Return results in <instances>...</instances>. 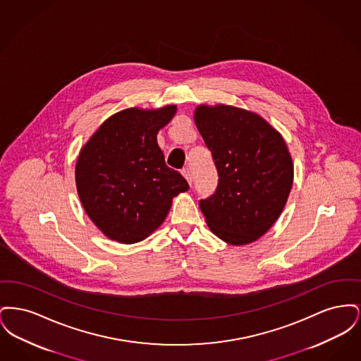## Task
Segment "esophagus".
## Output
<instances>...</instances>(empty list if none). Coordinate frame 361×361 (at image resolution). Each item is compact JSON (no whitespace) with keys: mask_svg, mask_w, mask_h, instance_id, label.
Wrapping results in <instances>:
<instances>
[{"mask_svg":"<svg viewBox=\"0 0 361 361\" xmlns=\"http://www.w3.org/2000/svg\"><path fill=\"white\" fill-rule=\"evenodd\" d=\"M181 173H183V176L185 177V180L188 181L189 185H190V184H192V174H190V171H189L188 168H184Z\"/></svg>","mask_w":361,"mask_h":361,"instance_id":"1","label":"esophagus"}]
</instances>
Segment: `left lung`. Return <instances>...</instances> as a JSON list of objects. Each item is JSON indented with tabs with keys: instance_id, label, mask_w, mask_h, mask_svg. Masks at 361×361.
Here are the masks:
<instances>
[{
	"instance_id": "8db88e82",
	"label": "left lung",
	"mask_w": 361,
	"mask_h": 361,
	"mask_svg": "<svg viewBox=\"0 0 361 361\" xmlns=\"http://www.w3.org/2000/svg\"><path fill=\"white\" fill-rule=\"evenodd\" d=\"M193 119L219 176L215 193L199 204L209 230L228 245L256 242L291 192L293 164L284 137L261 115L233 105L200 104Z\"/></svg>"
}]
</instances>
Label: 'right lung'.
Returning a JSON list of instances; mask_svg holds the SVG:
<instances>
[{
	"label": "right lung",
	"mask_w": 361,
	"mask_h": 361,
	"mask_svg": "<svg viewBox=\"0 0 361 361\" xmlns=\"http://www.w3.org/2000/svg\"><path fill=\"white\" fill-rule=\"evenodd\" d=\"M177 112L127 108L109 116L81 147L75 185L90 221L109 240L137 243L164 224L187 180L165 164L157 134Z\"/></svg>",
	"instance_id": "add662e5"
}]
</instances>
